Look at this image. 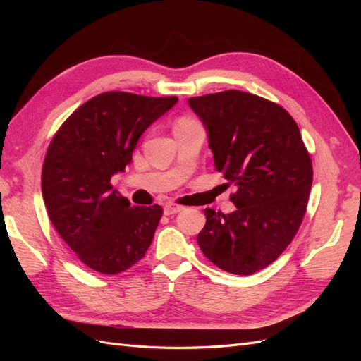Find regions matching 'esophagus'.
Masks as SVG:
<instances>
[{"instance_id": "obj_1", "label": "esophagus", "mask_w": 361, "mask_h": 361, "mask_svg": "<svg viewBox=\"0 0 361 361\" xmlns=\"http://www.w3.org/2000/svg\"><path fill=\"white\" fill-rule=\"evenodd\" d=\"M183 209H185L183 206L170 202V203H167L166 206H164V214H166V215H174V214H178V212H180Z\"/></svg>"}]
</instances>
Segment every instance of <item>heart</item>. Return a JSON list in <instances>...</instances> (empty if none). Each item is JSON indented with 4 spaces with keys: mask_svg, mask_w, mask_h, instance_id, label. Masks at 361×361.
Masks as SVG:
<instances>
[{
    "mask_svg": "<svg viewBox=\"0 0 361 361\" xmlns=\"http://www.w3.org/2000/svg\"><path fill=\"white\" fill-rule=\"evenodd\" d=\"M180 122H190V120L188 118H183V120H180Z\"/></svg>",
    "mask_w": 361,
    "mask_h": 361,
    "instance_id": "1",
    "label": "heart"
}]
</instances>
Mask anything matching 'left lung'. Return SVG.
Returning <instances> with one entry per match:
<instances>
[{
	"instance_id": "8db88e82",
	"label": "left lung",
	"mask_w": 361,
	"mask_h": 361,
	"mask_svg": "<svg viewBox=\"0 0 361 361\" xmlns=\"http://www.w3.org/2000/svg\"><path fill=\"white\" fill-rule=\"evenodd\" d=\"M188 104L207 130L215 169L236 188L233 212L204 209L199 247L223 271L255 274L298 232L313 180L310 155L292 116L264 97L226 90Z\"/></svg>"
}]
</instances>
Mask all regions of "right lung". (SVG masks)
<instances>
[{
  "instance_id": "add662e5",
  "label": "right lung",
  "mask_w": 361,
  "mask_h": 361,
  "mask_svg": "<svg viewBox=\"0 0 361 361\" xmlns=\"http://www.w3.org/2000/svg\"><path fill=\"white\" fill-rule=\"evenodd\" d=\"M176 102V96L101 93L75 110L51 141L43 202L63 241L93 271L123 272L152 244L162 207H130L110 182L133 161L141 134Z\"/></svg>"
}]
</instances>
